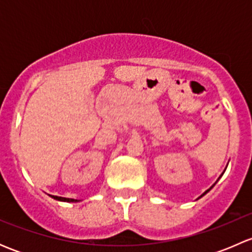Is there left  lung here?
I'll return each mask as SVG.
<instances>
[{
	"label": "left lung",
	"instance_id": "8db88e82",
	"mask_svg": "<svg viewBox=\"0 0 252 252\" xmlns=\"http://www.w3.org/2000/svg\"><path fill=\"white\" fill-rule=\"evenodd\" d=\"M223 173H224V172H223ZM223 173H222V174H223ZM222 174H220V177H222ZM220 178H218V179H220ZM216 183H217V182H216ZM216 183H215V184H216ZM215 184H213V185H212V187H211V188H210V189H208V190H206V191H205V192H204V194H202V195H201V196H200V197H202V196H204V195H205V194H207V192H208V191H210V190H211V189H212V188H213V187H215ZM200 197H199V199H200Z\"/></svg>",
	"mask_w": 252,
	"mask_h": 252
}]
</instances>
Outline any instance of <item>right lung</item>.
Listing matches in <instances>:
<instances>
[{
	"label": "right lung",
	"instance_id": "1",
	"mask_svg": "<svg viewBox=\"0 0 252 252\" xmlns=\"http://www.w3.org/2000/svg\"><path fill=\"white\" fill-rule=\"evenodd\" d=\"M51 197L58 201H64V202H78V200L74 199H68V197H61V196H55V195H51Z\"/></svg>",
	"mask_w": 252,
	"mask_h": 252
}]
</instances>
